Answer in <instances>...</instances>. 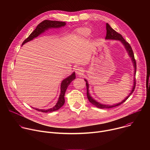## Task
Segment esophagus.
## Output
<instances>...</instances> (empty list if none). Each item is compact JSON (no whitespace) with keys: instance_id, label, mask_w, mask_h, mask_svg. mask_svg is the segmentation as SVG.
<instances>
[{"instance_id":"34e87169","label":"esophagus","mask_w":150,"mask_h":150,"mask_svg":"<svg viewBox=\"0 0 150 150\" xmlns=\"http://www.w3.org/2000/svg\"><path fill=\"white\" fill-rule=\"evenodd\" d=\"M75 72L77 75H83V74L84 73V71L83 69L82 68H80V67H78L76 70H75Z\"/></svg>"}]
</instances>
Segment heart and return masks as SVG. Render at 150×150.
Here are the masks:
<instances>
[{
	"label": "heart",
	"instance_id": "obj_1",
	"mask_svg": "<svg viewBox=\"0 0 150 150\" xmlns=\"http://www.w3.org/2000/svg\"><path fill=\"white\" fill-rule=\"evenodd\" d=\"M91 33V30L87 28H81L75 31V35L81 38L88 37Z\"/></svg>",
	"mask_w": 150,
	"mask_h": 150
}]
</instances>
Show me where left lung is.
Segmentation results:
<instances>
[{"mask_svg": "<svg viewBox=\"0 0 150 150\" xmlns=\"http://www.w3.org/2000/svg\"><path fill=\"white\" fill-rule=\"evenodd\" d=\"M106 30H107V33H106V36H105V38L106 39H112V40H120L122 43L123 44V45L125 46L126 50L128 52V54H129L130 57L132 58V62L134 63V65L135 67V75L136 74V71H137V62H136V60L135 59V57H134V54L132 50V49L131 46V45L129 44V42H127L122 36V35L119 33H118L117 32H116L115 30H114L110 25L109 24L107 23L106 24ZM85 81H86V87H87V98L89 100V101L93 104L94 105L96 106L97 108H100V109H109V108H114V107L116 106H118L120 105L121 104H122L123 103H124L128 98L129 97V96L132 94V93L134 92V91L135 90V88L136 86V79L135 78L134 79V87L132 88V90L131 91V93L129 94V95L124 100H123L121 103L116 104H114L113 105H105V104H100L99 103H98L97 101H95L90 95L89 93H88V83H87V81L86 79H85Z\"/></svg>", "mask_w": 150, "mask_h": 150, "instance_id": "8db88e82", "label": "left lung"}]
</instances>
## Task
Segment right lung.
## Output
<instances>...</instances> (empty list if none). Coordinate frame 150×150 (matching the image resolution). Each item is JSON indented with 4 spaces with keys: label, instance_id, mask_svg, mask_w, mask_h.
Wrapping results in <instances>:
<instances>
[{
    "label": "right lung",
    "instance_id": "1",
    "mask_svg": "<svg viewBox=\"0 0 150 150\" xmlns=\"http://www.w3.org/2000/svg\"><path fill=\"white\" fill-rule=\"evenodd\" d=\"M66 24L65 22H61V21H50V20H45L40 23L36 27V28L30 34V35L23 41V44H25V42L32 40L33 38L37 37L40 35L41 33H43L46 30L49 28H59L62 26H65ZM75 79V74L73 73L71 76L65 79H64L61 83V87H60V94L57 103L52 108H50L47 110L45 109H35L36 110L44 112V113H48V112H52L54 111H56L59 110L60 108L63 106V105L65 103V94L66 90L69 86L70 83Z\"/></svg>",
    "mask_w": 150,
    "mask_h": 150
}]
</instances>
